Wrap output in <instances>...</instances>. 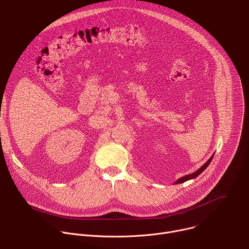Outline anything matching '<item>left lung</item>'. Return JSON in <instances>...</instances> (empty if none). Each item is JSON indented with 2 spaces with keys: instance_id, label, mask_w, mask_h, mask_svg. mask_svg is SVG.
<instances>
[{
  "instance_id": "8db88e82",
  "label": "left lung",
  "mask_w": 249,
  "mask_h": 249,
  "mask_svg": "<svg viewBox=\"0 0 249 249\" xmlns=\"http://www.w3.org/2000/svg\"><path fill=\"white\" fill-rule=\"evenodd\" d=\"M213 158H214V155H213L208 160H207V162H205L198 170H196L195 172H193V173H191V174H187V175H185V176H182V177H180V178H178L177 179L175 182H174V184H179V183H183V182H185V181H187V180H190V179H193V178H195V177H197L199 174H201L206 168H207V166L210 164V162H211V160H213Z\"/></svg>"
}]
</instances>
